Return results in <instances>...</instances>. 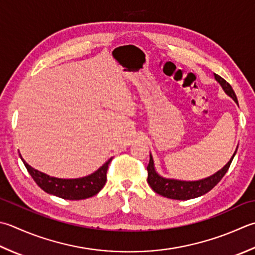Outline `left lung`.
<instances>
[{"instance_id": "8db88e82", "label": "left lung", "mask_w": 255, "mask_h": 255, "mask_svg": "<svg viewBox=\"0 0 255 255\" xmlns=\"http://www.w3.org/2000/svg\"><path fill=\"white\" fill-rule=\"evenodd\" d=\"M214 77H216L217 82L221 85L223 91L226 92L227 95H229L234 102L238 104L237 95L231 87V85L229 84L226 79H223L221 76L214 74ZM237 150L234 151L233 156L231 157L230 161H229L226 166H224L221 170H219L212 176L208 177L206 179H201V180L198 181H181V180H176V179H167L163 178L154 170V164H153V159L150 154V160H149L147 171H148V179L147 181L149 186L151 187L154 192L160 194L162 197H167L169 199H174V200H189V199L198 198L200 196H203L207 192H209L213 189L217 184L220 182L221 179L223 178L224 174L230 168V164L233 160L234 156H236Z\"/></svg>"}]
</instances>
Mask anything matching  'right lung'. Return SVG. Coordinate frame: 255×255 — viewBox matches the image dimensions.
I'll list each match as a JSON object with an SVG mask.
<instances>
[{"instance_id": "right-lung-1", "label": "right lung", "mask_w": 255, "mask_h": 255, "mask_svg": "<svg viewBox=\"0 0 255 255\" xmlns=\"http://www.w3.org/2000/svg\"><path fill=\"white\" fill-rule=\"evenodd\" d=\"M24 166L26 167L28 173L34 179L37 186L43 189L45 192L53 196L59 197L66 200H83L97 194L104 188L107 180V170L112 159L105 162L97 171L89 174L87 177L77 179H59L49 177L36 169L32 168L28 163L25 162L19 153Z\"/></svg>"}]
</instances>
